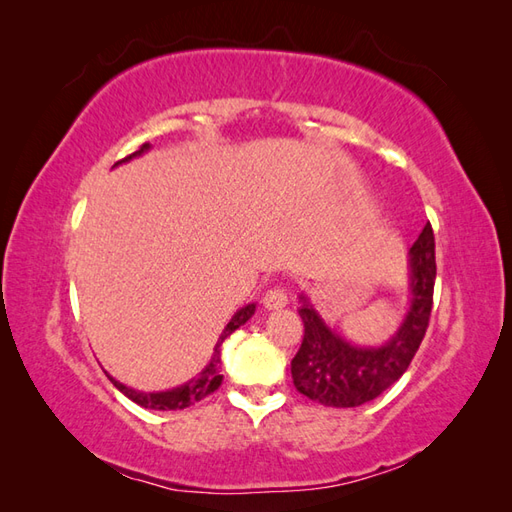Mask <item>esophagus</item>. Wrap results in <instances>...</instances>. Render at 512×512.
<instances>
[{
  "instance_id": "esophagus-1",
  "label": "esophagus",
  "mask_w": 512,
  "mask_h": 512,
  "mask_svg": "<svg viewBox=\"0 0 512 512\" xmlns=\"http://www.w3.org/2000/svg\"><path fill=\"white\" fill-rule=\"evenodd\" d=\"M262 301L266 310H279L288 306V295L281 288H270Z\"/></svg>"
}]
</instances>
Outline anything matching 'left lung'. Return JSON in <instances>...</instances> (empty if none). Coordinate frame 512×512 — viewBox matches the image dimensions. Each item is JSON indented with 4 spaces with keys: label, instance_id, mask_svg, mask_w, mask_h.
Masks as SVG:
<instances>
[{
    "label": "left lung",
    "instance_id": "obj_1",
    "mask_svg": "<svg viewBox=\"0 0 512 512\" xmlns=\"http://www.w3.org/2000/svg\"><path fill=\"white\" fill-rule=\"evenodd\" d=\"M436 286V239L427 222L409 248V308L394 336L383 345L347 341L301 295L303 341L290 372L299 394L325 407H358L378 398L407 372L427 332Z\"/></svg>",
    "mask_w": 512,
    "mask_h": 512
}]
</instances>
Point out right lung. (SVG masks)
Listing matches in <instances>:
<instances>
[{
  "label": "right lung",
  "instance_id": "right-lung-1",
  "mask_svg": "<svg viewBox=\"0 0 512 512\" xmlns=\"http://www.w3.org/2000/svg\"><path fill=\"white\" fill-rule=\"evenodd\" d=\"M149 147H151V145L145 143L138 151H134L132 156L118 160L116 165H121V162H127V160L136 158V156H143L145 151H149ZM116 165H114V167H116ZM255 308H257V303H248V306L239 308V310L233 314L231 321L226 323V328L222 330L220 339H217V343H215V347H213L211 361L206 363V367L202 369V372H200L198 376L191 378L189 383H184V385H180V387H173V389H167V391H138V389H132V387L123 385L121 380H116L114 376H110L107 372H105V374H107V378L112 380V385H114L118 391H123V394H125L129 400H134L136 405H140V407L156 409V411L187 409V407L193 405V402H198V400L206 398L209 394H213V391L222 385V378H224V376L220 374V365H222V343H224V341L228 339V336H231L237 328H242V325H244L250 317H253Z\"/></svg>",
  "mask_w": 512,
  "mask_h": 512
}]
</instances>
